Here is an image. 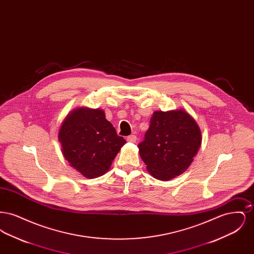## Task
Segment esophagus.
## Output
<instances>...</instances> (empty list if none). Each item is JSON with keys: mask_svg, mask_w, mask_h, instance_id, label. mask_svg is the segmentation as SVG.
Wrapping results in <instances>:
<instances>
[{"mask_svg": "<svg viewBox=\"0 0 254 254\" xmlns=\"http://www.w3.org/2000/svg\"><path fill=\"white\" fill-rule=\"evenodd\" d=\"M127 142H130V143H136L137 137H136L135 135H130V136H128V137L127 138Z\"/></svg>", "mask_w": 254, "mask_h": 254, "instance_id": "obj_1", "label": "esophagus"}]
</instances>
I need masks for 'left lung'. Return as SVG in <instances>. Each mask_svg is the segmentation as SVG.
<instances>
[{"label": "left lung", "instance_id": "obj_1", "mask_svg": "<svg viewBox=\"0 0 254 254\" xmlns=\"http://www.w3.org/2000/svg\"><path fill=\"white\" fill-rule=\"evenodd\" d=\"M202 144V133L193 117L184 109L154 111L139 153L151 176L161 181L184 173Z\"/></svg>", "mask_w": 254, "mask_h": 254}]
</instances>
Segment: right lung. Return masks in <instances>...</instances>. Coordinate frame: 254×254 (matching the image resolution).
Instances as JSON below:
<instances>
[{
  "label": "right lung",
  "instance_id": "right-lung-1",
  "mask_svg": "<svg viewBox=\"0 0 254 254\" xmlns=\"http://www.w3.org/2000/svg\"><path fill=\"white\" fill-rule=\"evenodd\" d=\"M62 153L73 169L88 179L109 171L127 142L106 119L103 109L82 107L64 118L58 132Z\"/></svg>",
  "mask_w": 254,
  "mask_h": 254
}]
</instances>
